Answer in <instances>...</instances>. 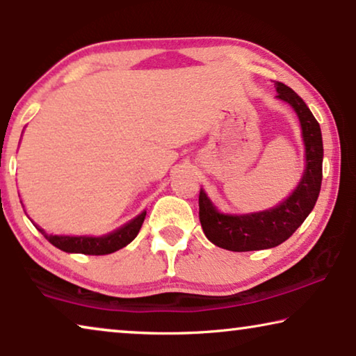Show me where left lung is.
<instances>
[{
  "label": "left lung",
  "mask_w": 356,
  "mask_h": 356,
  "mask_svg": "<svg viewBox=\"0 0 356 356\" xmlns=\"http://www.w3.org/2000/svg\"><path fill=\"white\" fill-rule=\"evenodd\" d=\"M279 99L293 106L298 115L306 147V170L291 196L266 212L251 216H225L216 211L206 193L199 194V220L207 240L228 251H257L279 246L293 235L313 211L323 183V136L319 123L303 99L275 81Z\"/></svg>",
  "instance_id": "obj_1"
}]
</instances>
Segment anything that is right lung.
Listing matches in <instances>:
<instances>
[{
	"mask_svg": "<svg viewBox=\"0 0 356 356\" xmlns=\"http://www.w3.org/2000/svg\"><path fill=\"white\" fill-rule=\"evenodd\" d=\"M145 218V212L140 213L126 223L124 227H121L120 230L106 236L100 238H92V236H58V235H47L42 228H37L40 230L48 241L51 243L53 246H56L58 250L66 251V252H81V254H89V256H104L110 254V252H115L129 245L131 241L138 236V233L143 227Z\"/></svg>",
	"mask_w": 356,
	"mask_h": 356,
	"instance_id": "right-lung-1",
	"label": "right lung"
}]
</instances>
